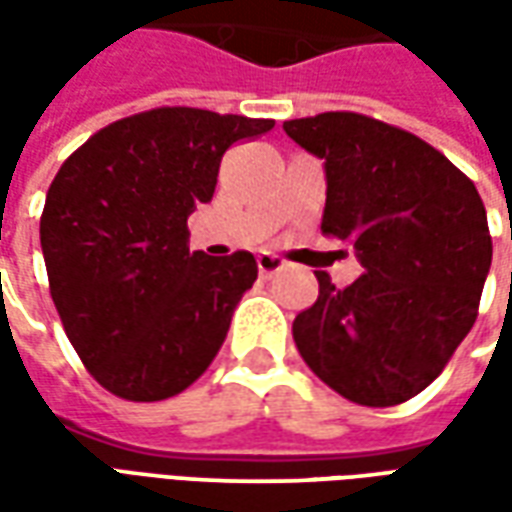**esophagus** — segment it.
Masks as SVG:
<instances>
[{
	"instance_id": "obj_1",
	"label": "esophagus",
	"mask_w": 512,
	"mask_h": 512,
	"mask_svg": "<svg viewBox=\"0 0 512 512\" xmlns=\"http://www.w3.org/2000/svg\"><path fill=\"white\" fill-rule=\"evenodd\" d=\"M285 268V260L277 255H271V252H260L257 255V271L263 274V277H271V274H277Z\"/></svg>"
}]
</instances>
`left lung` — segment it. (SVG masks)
Listing matches in <instances>:
<instances>
[{
    "label": "left lung",
    "mask_w": 512,
    "mask_h": 512,
    "mask_svg": "<svg viewBox=\"0 0 512 512\" xmlns=\"http://www.w3.org/2000/svg\"><path fill=\"white\" fill-rule=\"evenodd\" d=\"M323 158L321 230L354 246L365 274L296 315L293 340L323 384L359 406L419 395L469 334L491 268L485 205L436 147L356 112L288 120Z\"/></svg>",
    "instance_id": "8db88e82"
}]
</instances>
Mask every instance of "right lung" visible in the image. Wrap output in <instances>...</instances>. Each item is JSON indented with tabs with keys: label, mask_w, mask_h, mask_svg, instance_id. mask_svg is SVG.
Here are the masks:
<instances>
[{
	"label": "right lung",
	"mask_w": 512,
	"mask_h": 512,
	"mask_svg": "<svg viewBox=\"0 0 512 512\" xmlns=\"http://www.w3.org/2000/svg\"><path fill=\"white\" fill-rule=\"evenodd\" d=\"M274 120L164 106L101 128L51 180L40 246L54 307L84 367L112 395L183 392L219 354L257 279L249 252H189L227 147Z\"/></svg>",
	"instance_id": "obj_1"
}]
</instances>
